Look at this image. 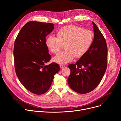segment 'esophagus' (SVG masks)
<instances>
[{"instance_id":"34e87169","label":"esophagus","mask_w":121,"mask_h":121,"mask_svg":"<svg viewBox=\"0 0 121 121\" xmlns=\"http://www.w3.org/2000/svg\"><path fill=\"white\" fill-rule=\"evenodd\" d=\"M65 67V65H60V67L61 69H63V68H64Z\"/></svg>"}]
</instances>
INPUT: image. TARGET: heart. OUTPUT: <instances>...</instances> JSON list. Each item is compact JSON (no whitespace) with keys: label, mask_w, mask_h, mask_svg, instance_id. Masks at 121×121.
<instances>
[{"label":"heart","mask_w":121,"mask_h":121,"mask_svg":"<svg viewBox=\"0 0 121 121\" xmlns=\"http://www.w3.org/2000/svg\"><path fill=\"white\" fill-rule=\"evenodd\" d=\"M94 35L92 31L77 25H68L60 29L57 37L50 35L46 40V45L51 52L58 53L65 44L66 49L53 58L59 64H65L72 61L74 57L79 58L88 52L92 46Z\"/></svg>","instance_id":"1"}]
</instances>
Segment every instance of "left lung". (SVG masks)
Wrapping results in <instances>:
<instances>
[{"instance_id": "obj_1", "label": "left lung", "mask_w": 121, "mask_h": 121, "mask_svg": "<svg viewBox=\"0 0 121 121\" xmlns=\"http://www.w3.org/2000/svg\"><path fill=\"white\" fill-rule=\"evenodd\" d=\"M94 38L88 52L68 67L71 70L68 78L69 86L75 92L86 94L94 90L99 84L106 71L107 47L105 38L92 22Z\"/></svg>"}]
</instances>
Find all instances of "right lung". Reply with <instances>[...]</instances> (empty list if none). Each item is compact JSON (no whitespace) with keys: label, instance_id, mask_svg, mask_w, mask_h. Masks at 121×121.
Segmentation results:
<instances>
[{"label":"right lung","instance_id":"1","mask_svg":"<svg viewBox=\"0 0 121 121\" xmlns=\"http://www.w3.org/2000/svg\"><path fill=\"white\" fill-rule=\"evenodd\" d=\"M53 28V23L29 22L21 29L15 42L16 74L23 86L36 95L48 91L54 74L60 69L56 63L44 65L51 59L46 45V37Z\"/></svg>","mask_w":121,"mask_h":121}]
</instances>
